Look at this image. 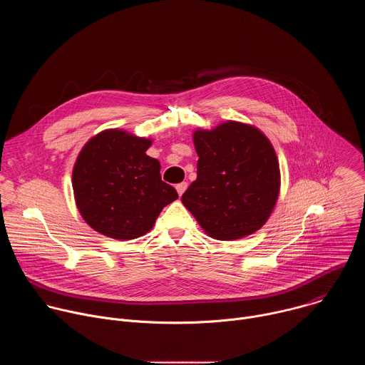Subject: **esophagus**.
Returning <instances> with one entry per match:
<instances>
[{
    "instance_id": "esophagus-1",
    "label": "esophagus",
    "mask_w": 365,
    "mask_h": 365,
    "mask_svg": "<svg viewBox=\"0 0 365 365\" xmlns=\"http://www.w3.org/2000/svg\"><path fill=\"white\" fill-rule=\"evenodd\" d=\"M186 187H187V183H186V182H182V183H178V185H176V190H178L179 196H182V195L185 193Z\"/></svg>"
}]
</instances>
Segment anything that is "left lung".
<instances>
[{
    "label": "left lung",
    "mask_w": 365,
    "mask_h": 365,
    "mask_svg": "<svg viewBox=\"0 0 365 365\" xmlns=\"http://www.w3.org/2000/svg\"><path fill=\"white\" fill-rule=\"evenodd\" d=\"M197 178L182 196L202 230L215 240L254 234L270 218L280 192L276 151L257 127L225 121L195 130Z\"/></svg>",
    "instance_id": "8db88e82"
}]
</instances>
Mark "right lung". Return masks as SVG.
<instances>
[{"instance_id": "add662e5", "label": "right lung", "mask_w": 365, "mask_h": 365, "mask_svg": "<svg viewBox=\"0 0 365 365\" xmlns=\"http://www.w3.org/2000/svg\"><path fill=\"white\" fill-rule=\"evenodd\" d=\"M151 143L110 128L82 147L72 187L79 214L96 232L123 241L138 238L178 199L176 189L162 180L160 162L145 154Z\"/></svg>"}]
</instances>
